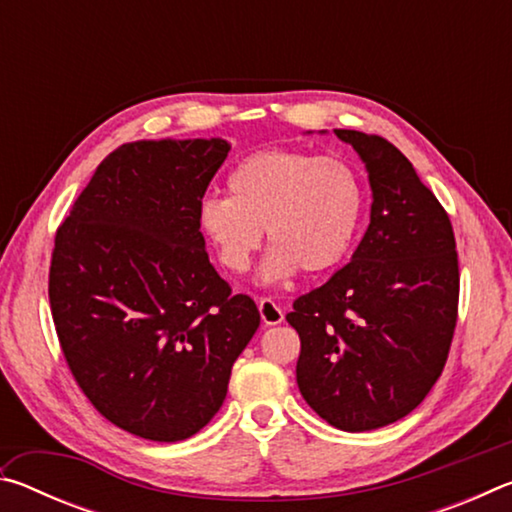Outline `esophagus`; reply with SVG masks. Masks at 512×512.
<instances>
[{
  "instance_id": "34e87169",
  "label": "esophagus",
  "mask_w": 512,
  "mask_h": 512,
  "mask_svg": "<svg viewBox=\"0 0 512 512\" xmlns=\"http://www.w3.org/2000/svg\"><path fill=\"white\" fill-rule=\"evenodd\" d=\"M257 307H259V316H262L264 325H277L284 320V311L273 298H259Z\"/></svg>"
}]
</instances>
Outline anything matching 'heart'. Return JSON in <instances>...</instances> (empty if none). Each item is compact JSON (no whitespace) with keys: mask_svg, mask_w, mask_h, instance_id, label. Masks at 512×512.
Returning a JSON list of instances; mask_svg holds the SVG:
<instances>
[{"mask_svg":"<svg viewBox=\"0 0 512 512\" xmlns=\"http://www.w3.org/2000/svg\"><path fill=\"white\" fill-rule=\"evenodd\" d=\"M228 196H205L198 225L232 273H246L262 230L271 244L262 275L282 280L343 264L357 241L366 194L348 162L336 155L264 149L228 173Z\"/></svg>","mask_w":512,"mask_h":512,"instance_id":"obj_1","label":"heart"}]
</instances>
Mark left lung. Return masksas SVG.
I'll use <instances>...</instances> for the list:
<instances>
[{
  "instance_id": "left-lung-1",
  "label": "left lung",
  "mask_w": 512,
  "mask_h": 512,
  "mask_svg": "<svg viewBox=\"0 0 512 512\" xmlns=\"http://www.w3.org/2000/svg\"><path fill=\"white\" fill-rule=\"evenodd\" d=\"M366 162L370 223L352 262L287 314L300 336L298 388L320 418L370 431L409 415L436 384L458 318L452 221L400 149L336 128Z\"/></svg>"
}]
</instances>
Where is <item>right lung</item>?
Masks as SVG:
<instances>
[{
	"label": "right lung",
	"instance_id": "add662e5",
	"mask_svg": "<svg viewBox=\"0 0 512 512\" xmlns=\"http://www.w3.org/2000/svg\"><path fill=\"white\" fill-rule=\"evenodd\" d=\"M225 140L121 144L58 225L49 305L85 397L133 436L176 443L221 409L259 327L255 300L214 271L198 205Z\"/></svg>",
	"mask_w": 512,
	"mask_h": 512
}]
</instances>
